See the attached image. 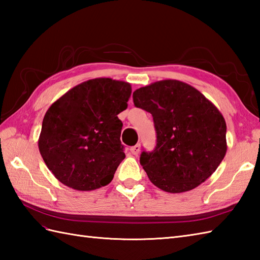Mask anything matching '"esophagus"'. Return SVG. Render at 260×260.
Wrapping results in <instances>:
<instances>
[{"instance_id":"1","label":"esophagus","mask_w":260,"mask_h":260,"mask_svg":"<svg viewBox=\"0 0 260 260\" xmlns=\"http://www.w3.org/2000/svg\"><path fill=\"white\" fill-rule=\"evenodd\" d=\"M140 151H141V145L140 144H136V145L131 147V152H132V154H133V155H137V154L140 153Z\"/></svg>"}]
</instances>
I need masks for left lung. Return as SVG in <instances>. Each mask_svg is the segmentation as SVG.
I'll list each match as a JSON object with an SVG mask.
<instances>
[{
    "label": "left lung",
    "mask_w": 260,
    "mask_h": 260,
    "mask_svg": "<svg viewBox=\"0 0 260 260\" xmlns=\"http://www.w3.org/2000/svg\"><path fill=\"white\" fill-rule=\"evenodd\" d=\"M136 107L153 116L156 146L140 163L165 192L193 190L213 174L227 152V125L219 109L194 87L167 79L133 92Z\"/></svg>",
    "instance_id": "obj_1"
}]
</instances>
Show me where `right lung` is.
<instances>
[{"instance_id":"right-lung-1","label":"right lung","mask_w":260,"mask_h":260,"mask_svg":"<svg viewBox=\"0 0 260 260\" xmlns=\"http://www.w3.org/2000/svg\"><path fill=\"white\" fill-rule=\"evenodd\" d=\"M132 86L112 78L81 82L57 99L43 117L38 146L58 181L77 191L112 182L125 158L120 143Z\"/></svg>"}]
</instances>
